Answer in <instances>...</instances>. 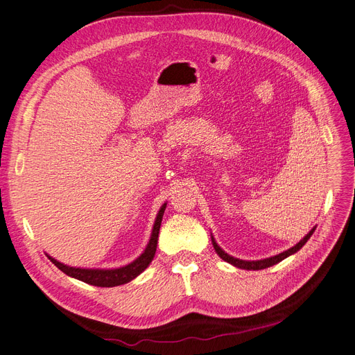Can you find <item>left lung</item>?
<instances>
[{"label": "left lung", "mask_w": 355, "mask_h": 355, "mask_svg": "<svg viewBox=\"0 0 355 355\" xmlns=\"http://www.w3.org/2000/svg\"><path fill=\"white\" fill-rule=\"evenodd\" d=\"M316 230V227H313V229H311L299 243H297L295 246H293V248H290L288 250H286V252H282V253H279V254H275V257H271V258H266V259H261V261H242V259H237V258H233V257H230V254H227L217 243H216V240H214V237H211V240H212V246H214V249H216V252H217V254L218 257L223 259V261H225V262H229V263H232V265H234V266H237V268H240V269H248V271H258V269H265V268H268V266H272V265H275V263H278V262H281L282 259H286V258H288L290 254H293V253H295L297 250H300L304 245H306V242L307 240L310 239V236L313 234V232Z\"/></svg>", "instance_id": "1"}]
</instances>
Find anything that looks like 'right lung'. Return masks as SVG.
Instances as JSON below:
<instances>
[{"instance_id":"right-lung-1","label":"right lung","mask_w":355,"mask_h":355,"mask_svg":"<svg viewBox=\"0 0 355 355\" xmlns=\"http://www.w3.org/2000/svg\"><path fill=\"white\" fill-rule=\"evenodd\" d=\"M164 209H166V204L162 205L157 217H155L150 242H148L146 250L141 253L134 262L125 265L122 268H116V269L74 268V266L64 265V263L58 262L51 257H48V258L51 259V262L55 266H58V269H61L64 274H67L68 277L77 278L83 282H87V284L97 286V287H116V286L126 284V282H130L135 277H138L151 263L154 254H155V249H157L159 232H160V225H162V218H163V214H164Z\"/></svg>"}]
</instances>
